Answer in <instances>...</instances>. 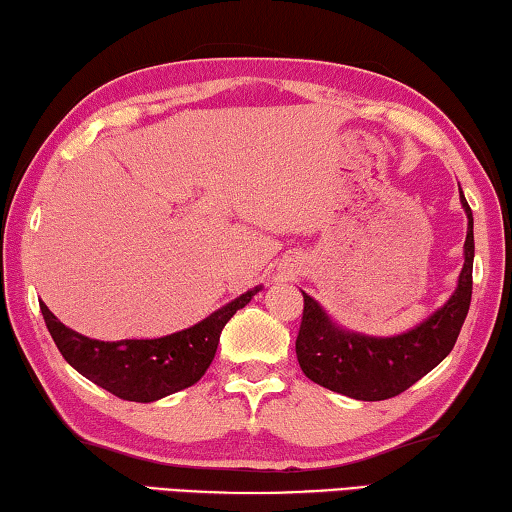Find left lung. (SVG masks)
<instances>
[{"label": "left lung", "instance_id": "1", "mask_svg": "<svg viewBox=\"0 0 512 512\" xmlns=\"http://www.w3.org/2000/svg\"><path fill=\"white\" fill-rule=\"evenodd\" d=\"M461 204L468 215V236L463 245L465 263L459 274V285L450 301L420 326L396 337L351 333L333 324L326 310L303 292L297 360L306 378L342 396L375 402L407 391L450 355L472 299L474 222L463 191Z\"/></svg>", "mask_w": 512, "mask_h": 512}]
</instances>
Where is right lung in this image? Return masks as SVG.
Returning a JSON list of instances; mask_svg holds the SVG:
<instances>
[{"label": "right lung", "mask_w": 512, "mask_h": 512, "mask_svg": "<svg viewBox=\"0 0 512 512\" xmlns=\"http://www.w3.org/2000/svg\"><path fill=\"white\" fill-rule=\"evenodd\" d=\"M256 292H261V288L240 294L200 324L159 339H89L60 324L44 303L42 317L58 351L80 375L114 393L116 398L155 402L191 387L202 378L218 351L222 328L236 315V310L247 306Z\"/></svg>", "instance_id": "obj_1"}]
</instances>
